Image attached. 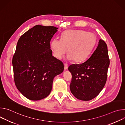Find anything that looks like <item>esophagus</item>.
I'll return each instance as SVG.
<instances>
[{"label":"esophagus","mask_w":125,"mask_h":125,"mask_svg":"<svg viewBox=\"0 0 125 125\" xmlns=\"http://www.w3.org/2000/svg\"><path fill=\"white\" fill-rule=\"evenodd\" d=\"M68 64H64V70H67V69H68Z\"/></svg>","instance_id":"1"}]
</instances>
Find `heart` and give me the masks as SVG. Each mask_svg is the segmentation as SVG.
<instances>
[{"label":"heart","mask_w":125,"mask_h":125,"mask_svg":"<svg viewBox=\"0 0 125 125\" xmlns=\"http://www.w3.org/2000/svg\"><path fill=\"white\" fill-rule=\"evenodd\" d=\"M96 42L95 35L83 30H69L61 35V40L54 39L50 42L52 54L58 59H61L67 52V59L82 62L91 54Z\"/></svg>","instance_id":"1"}]
</instances>
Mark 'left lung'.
I'll return each mask as SVG.
<instances>
[{"mask_svg":"<svg viewBox=\"0 0 125 125\" xmlns=\"http://www.w3.org/2000/svg\"><path fill=\"white\" fill-rule=\"evenodd\" d=\"M109 64L107 46L100 39L95 50L85 62L68 68L72 75L70 88L73 95L83 101L96 97L105 84Z\"/></svg>","mask_w":125,"mask_h":125,"instance_id":"1","label":"left lung"}]
</instances>
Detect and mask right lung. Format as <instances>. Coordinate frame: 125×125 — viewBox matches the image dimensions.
Returning a JSON list of instances; mask_svg holds the SVG:
<instances>
[{
	"mask_svg": "<svg viewBox=\"0 0 125 125\" xmlns=\"http://www.w3.org/2000/svg\"><path fill=\"white\" fill-rule=\"evenodd\" d=\"M58 29L36 25L18 41L12 59L15 83L19 91L30 100L47 97L54 77L64 71L63 63L52 56L50 45Z\"/></svg>",
	"mask_w": 125,
	"mask_h": 125,
	"instance_id": "obj_1",
	"label": "right lung"
}]
</instances>
